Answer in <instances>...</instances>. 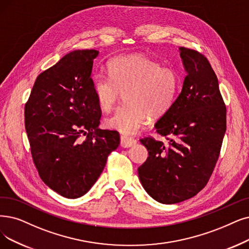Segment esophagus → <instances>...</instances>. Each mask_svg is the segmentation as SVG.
Listing matches in <instances>:
<instances>
[{
    "instance_id": "esophagus-1",
    "label": "esophagus",
    "mask_w": 249,
    "mask_h": 249,
    "mask_svg": "<svg viewBox=\"0 0 249 249\" xmlns=\"http://www.w3.org/2000/svg\"><path fill=\"white\" fill-rule=\"evenodd\" d=\"M136 144V140L132 137H127V136H122L121 137V145L124 148H128L132 147Z\"/></svg>"
}]
</instances>
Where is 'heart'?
Segmentation results:
<instances>
[{"mask_svg": "<svg viewBox=\"0 0 249 249\" xmlns=\"http://www.w3.org/2000/svg\"><path fill=\"white\" fill-rule=\"evenodd\" d=\"M107 71L109 77L97 75L93 79L98 106L105 112L111 110L119 93H125L127 104L105 118L107 128L124 135L135 134L149 115L162 117L176 102L180 87L178 72L147 55L116 57L108 62Z\"/></svg>", "mask_w": 249, "mask_h": 249, "instance_id": "obj_1", "label": "heart"}]
</instances>
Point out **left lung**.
Returning <instances> with one entry per match:
<instances>
[{"mask_svg":"<svg viewBox=\"0 0 249 249\" xmlns=\"http://www.w3.org/2000/svg\"><path fill=\"white\" fill-rule=\"evenodd\" d=\"M180 55L187 71L182 92L155 124L167 144L151 136L140 139L149 156L138 168L139 178L146 192L164 204L189 199L206 186L227 127L226 105L206 57L184 47Z\"/></svg>","mask_w":249,"mask_h":249,"instance_id":"obj_1","label":"left lung"}]
</instances>
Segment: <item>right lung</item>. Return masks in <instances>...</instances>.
Here are the masks:
<instances>
[{"label": "right lung", "instance_id": "1", "mask_svg": "<svg viewBox=\"0 0 249 249\" xmlns=\"http://www.w3.org/2000/svg\"><path fill=\"white\" fill-rule=\"evenodd\" d=\"M96 50H76L39 73L24 107L33 160L43 182L63 197L85 195L119 145L116 131L98 128L91 77Z\"/></svg>", "mask_w": 249, "mask_h": 249}]
</instances>
